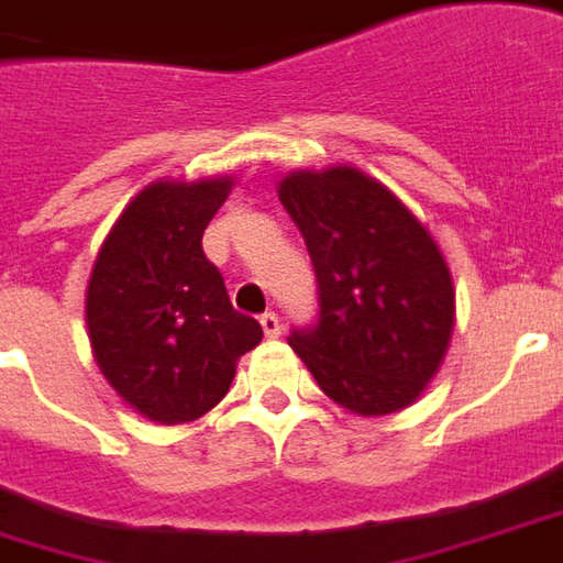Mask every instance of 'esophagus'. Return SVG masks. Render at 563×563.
I'll return each mask as SVG.
<instances>
[{
  "mask_svg": "<svg viewBox=\"0 0 563 563\" xmlns=\"http://www.w3.org/2000/svg\"><path fill=\"white\" fill-rule=\"evenodd\" d=\"M260 328H263L266 336H278V331H282V321H278L275 312H263V316H260Z\"/></svg>",
  "mask_w": 563,
  "mask_h": 563,
  "instance_id": "obj_1",
  "label": "esophagus"
}]
</instances>
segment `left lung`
<instances>
[{"label": "left lung", "mask_w": 563, "mask_h": 563, "mask_svg": "<svg viewBox=\"0 0 563 563\" xmlns=\"http://www.w3.org/2000/svg\"><path fill=\"white\" fill-rule=\"evenodd\" d=\"M278 199L303 232L319 282V319L290 349L321 393L362 417L413 405L453 333L444 254L393 189L364 170H290Z\"/></svg>", "instance_id": "8db88e82"}]
</instances>
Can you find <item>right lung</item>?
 Wrapping results in <instances>:
<instances>
[{"label":"right lung","mask_w":563,"mask_h":563,"mask_svg":"<svg viewBox=\"0 0 563 563\" xmlns=\"http://www.w3.org/2000/svg\"><path fill=\"white\" fill-rule=\"evenodd\" d=\"M232 177L158 180L137 192L97 251L85 294L91 352L119 398L162 426L199 420L230 393L235 362L263 340L235 312L201 235Z\"/></svg>","instance_id":"add662e5"}]
</instances>
